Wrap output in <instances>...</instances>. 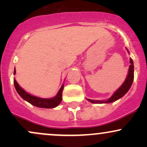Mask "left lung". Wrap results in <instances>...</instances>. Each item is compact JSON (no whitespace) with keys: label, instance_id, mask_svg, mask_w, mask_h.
I'll return each mask as SVG.
<instances>
[{"label":"left lung","instance_id":"obj_1","mask_svg":"<svg viewBox=\"0 0 147 147\" xmlns=\"http://www.w3.org/2000/svg\"><path fill=\"white\" fill-rule=\"evenodd\" d=\"M127 51L129 52L128 50ZM130 63L131 64L129 65V72H128V75L125 81L122 84V85L114 92L113 95L111 96L110 98L107 100H93V99H87V100L91 103H94V104H107V103L113 102L122 97L129 91L133 84V79H134V66H133V61L131 58L130 59Z\"/></svg>","mask_w":147,"mask_h":147}]
</instances>
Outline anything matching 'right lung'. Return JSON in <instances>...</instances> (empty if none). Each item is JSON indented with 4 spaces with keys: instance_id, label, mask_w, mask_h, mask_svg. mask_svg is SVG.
<instances>
[{
    "instance_id": "1",
    "label": "right lung",
    "mask_w": 147,
    "mask_h": 147,
    "mask_svg": "<svg viewBox=\"0 0 147 147\" xmlns=\"http://www.w3.org/2000/svg\"><path fill=\"white\" fill-rule=\"evenodd\" d=\"M16 74V70L14 69V75ZM14 84L15 88L16 91L21 97L25 101L29 102L30 104H32V105L37 106L39 108H45V109H52V108H55L57 106L60 104L62 100V91L63 90L64 84L61 86V88L59 90L58 93L53 98L50 99H45V98H41V97H36V96H33L30 94L28 93L27 92L23 90L22 88L18 85L16 79H14Z\"/></svg>"
}]
</instances>
